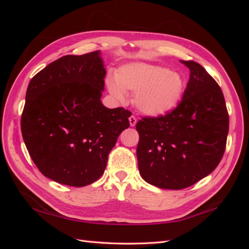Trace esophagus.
Wrapping results in <instances>:
<instances>
[{"mask_svg": "<svg viewBox=\"0 0 249 249\" xmlns=\"http://www.w3.org/2000/svg\"><path fill=\"white\" fill-rule=\"evenodd\" d=\"M129 122H130V125L131 126H135V125H136V124H137V119H136V117H135V116H131L129 118Z\"/></svg>", "mask_w": 249, "mask_h": 249, "instance_id": "34e87169", "label": "esophagus"}]
</instances>
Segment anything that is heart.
<instances>
[{
    "instance_id": "obj_1",
    "label": "heart",
    "mask_w": 249,
    "mask_h": 249,
    "mask_svg": "<svg viewBox=\"0 0 249 249\" xmlns=\"http://www.w3.org/2000/svg\"><path fill=\"white\" fill-rule=\"evenodd\" d=\"M110 94L117 101L125 100V91L136 93L135 105L147 116H162L177 107L184 92V79L168 69L132 62L119 67L115 79L106 81Z\"/></svg>"
}]
</instances>
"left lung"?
Here are the masks:
<instances>
[{
    "label": "left lung",
    "mask_w": 249,
    "mask_h": 249,
    "mask_svg": "<svg viewBox=\"0 0 249 249\" xmlns=\"http://www.w3.org/2000/svg\"><path fill=\"white\" fill-rule=\"evenodd\" d=\"M183 100L165 116L139 120L138 168L146 183L179 190L206 178L219 164L229 134V114L221 88L194 61Z\"/></svg>",
    "instance_id": "1"
}]
</instances>
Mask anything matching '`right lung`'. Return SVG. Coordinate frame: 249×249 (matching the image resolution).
I'll list each match as a JSON object with an SVG mask.
<instances>
[{"label":"right lung","instance_id":"add662e5","mask_svg":"<svg viewBox=\"0 0 249 249\" xmlns=\"http://www.w3.org/2000/svg\"><path fill=\"white\" fill-rule=\"evenodd\" d=\"M105 76L101 51H95L59 58L30 81L20 127L44 177L72 187L102 177L131 116L124 108L103 105Z\"/></svg>","mask_w":249,"mask_h":249}]
</instances>
